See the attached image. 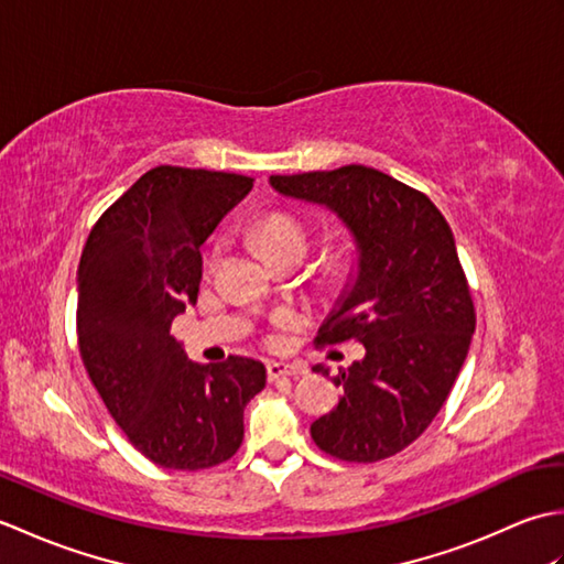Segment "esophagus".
Here are the masks:
<instances>
[{
	"instance_id": "1",
	"label": "esophagus",
	"mask_w": 564,
	"mask_h": 564,
	"mask_svg": "<svg viewBox=\"0 0 564 564\" xmlns=\"http://www.w3.org/2000/svg\"><path fill=\"white\" fill-rule=\"evenodd\" d=\"M305 368L295 366V364H283V361H269L267 364V376L269 380H279V378H297L303 376Z\"/></svg>"
}]
</instances>
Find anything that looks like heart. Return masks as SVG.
Wrapping results in <instances>:
<instances>
[{
	"label": "heart",
	"instance_id": "heart-1",
	"mask_svg": "<svg viewBox=\"0 0 564 564\" xmlns=\"http://www.w3.org/2000/svg\"><path fill=\"white\" fill-rule=\"evenodd\" d=\"M254 237L267 259L285 254V251H303V254L307 251V235L301 227V223H295L293 218H289V215H281V213L261 218L254 227ZM293 319H295L293 313L279 315L281 325H291Z\"/></svg>",
	"mask_w": 564,
	"mask_h": 564
}]
</instances>
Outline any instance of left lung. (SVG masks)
I'll return each mask as SVG.
<instances>
[{
  "instance_id": "obj_1",
  "label": "left lung",
  "mask_w": 564,
  "mask_h": 564,
  "mask_svg": "<svg viewBox=\"0 0 564 564\" xmlns=\"http://www.w3.org/2000/svg\"><path fill=\"white\" fill-rule=\"evenodd\" d=\"M269 184L332 210L356 245V271L317 341L356 339L366 354L334 378L339 404L310 434L339 460L390 458L434 422L470 349L475 307L451 227L422 191L373 166L275 174Z\"/></svg>"
}]
</instances>
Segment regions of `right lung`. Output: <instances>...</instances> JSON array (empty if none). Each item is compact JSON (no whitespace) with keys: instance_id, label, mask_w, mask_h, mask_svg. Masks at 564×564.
I'll return each mask as SVG.
<instances>
[{"instance_id":"1","label":"right lung","mask_w":564,"mask_h":564,"mask_svg":"<svg viewBox=\"0 0 564 564\" xmlns=\"http://www.w3.org/2000/svg\"><path fill=\"white\" fill-rule=\"evenodd\" d=\"M254 178L154 166L89 232L77 271L84 368L128 441L166 470L225 463L245 436V406L267 368L245 356L196 364L172 319L196 305L200 245Z\"/></svg>"}]
</instances>
